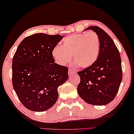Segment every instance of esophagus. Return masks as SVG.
Returning <instances> with one entry per match:
<instances>
[{"instance_id": "1", "label": "esophagus", "mask_w": 134, "mask_h": 134, "mask_svg": "<svg viewBox=\"0 0 134 134\" xmlns=\"http://www.w3.org/2000/svg\"><path fill=\"white\" fill-rule=\"evenodd\" d=\"M75 73V71L73 70L72 69H71V68H69V70H68V74H69V76L72 75L73 73Z\"/></svg>"}]
</instances>
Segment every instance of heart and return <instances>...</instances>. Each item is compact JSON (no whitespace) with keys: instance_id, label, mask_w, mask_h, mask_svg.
<instances>
[{"instance_id":"heart-1","label":"heart","mask_w":134,"mask_h":134,"mask_svg":"<svg viewBox=\"0 0 134 134\" xmlns=\"http://www.w3.org/2000/svg\"><path fill=\"white\" fill-rule=\"evenodd\" d=\"M100 39L96 32L72 34L65 37L62 46H55L52 56L57 64L64 66L71 61L72 55L78 66L88 68L97 61L100 51Z\"/></svg>"}]
</instances>
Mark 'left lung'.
Segmentation results:
<instances>
[{
  "instance_id": "left-lung-1",
  "label": "left lung",
  "mask_w": 134,
  "mask_h": 134,
  "mask_svg": "<svg viewBox=\"0 0 134 134\" xmlns=\"http://www.w3.org/2000/svg\"><path fill=\"white\" fill-rule=\"evenodd\" d=\"M96 32L100 39L97 61L92 66L78 72L80 77L78 94L89 104L101 106L110 103L118 92L122 80L121 61L118 48L109 35L97 26L85 29Z\"/></svg>"
}]
</instances>
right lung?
<instances>
[{
	"instance_id": "add662e5",
	"label": "right lung",
	"mask_w": 134,
	"mask_h": 134,
	"mask_svg": "<svg viewBox=\"0 0 134 134\" xmlns=\"http://www.w3.org/2000/svg\"><path fill=\"white\" fill-rule=\"evenodd\" d=\"M63 36L35 34L25 37L14 55L12 83L18 99L26 108L43 111L58 97V87L68 79V68L54 63L53 48Z\"/></svg>"
}]
</instances>
